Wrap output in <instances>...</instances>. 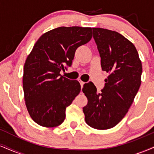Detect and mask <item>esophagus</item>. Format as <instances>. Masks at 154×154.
Here are the masks:
<instances>
[{
    "label": "esophagus",
    "mask_w": 154,
    "mask_h": 154,
    "mask_svg": "<svg viewBox=\"0 0 154 154\" xmlns=\"http://www.w3.org/2000/svg\"><path fill=\"white\" fill-rule=\"evenodd\" d=\"M78 81L79 82V83H80V85H81V87H83V85H84V84H85V82H83V81H82V79H81L80 78H79L78 79Z\"/></svg>",
    "instance_id": "obj_1"
}]
</instances>
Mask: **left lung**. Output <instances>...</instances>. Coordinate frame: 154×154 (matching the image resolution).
<instances>
[{
    "instance_id": "8db88e82",
    "label": "left lung",
    "mask_w": 154,
    "mask_h": 154,
    "mask_svg": "<svg viewBox=\"0 0 154 154\" xmlns=\"http://www.w3.org/2000/svg\"><path fill=\"white\" fill-rule=\"evenodd\" d=\"M93 30L102 70L109 75L101 93L92 82L84 85L88 104L83 112L90 127L107 130L116 126L131 106L141 84L142 63L135 45L123 35L103 28Z\"/></svg>"
}]
</instances>
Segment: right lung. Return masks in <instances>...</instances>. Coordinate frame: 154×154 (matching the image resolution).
<instances>
[{
    "mask_svg": "<svg viewBox=\"0 0 154 154\" xmlns=\"http://www.w3.org/2000/svg\"><path fill=\"white\" fill-rule=\"evenodd\" d=\"M92 38L91 27L60 26L37 40L24 66L23 90L29 116L39 125L54 128L65 119L66 109L79 94V82L63 77L75 51Z\"/></svg>",
    "mask_w": 154,
    "mask_h": 154,
    "instance_id": "right-lung-1",
    "label": "right lung"
}]
</instances>
